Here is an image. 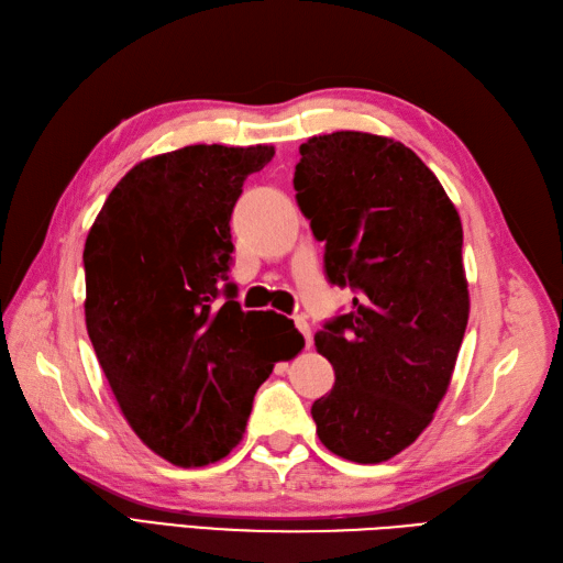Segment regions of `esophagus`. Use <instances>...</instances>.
Returning <instances> with one entry per match:
<instances>
[{"instance_id":"1","label":"esophagus","mask_w":563,"mask_h":563,"mask_svg":"<svg viewBox=\"0 0 563 563\" xmlns=\"http://www.w3.org/2000/svg\"><path fill=\"white\" fill-rule=\"evenodd\" d=\"M295 325H297V330L301 335H305V342H307V347H311V328H309V323H307V319L305 316H297L295 319Z\"/></svg>"}]
</instances>
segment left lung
Wrapping results in <instances>:
<instances>
[{
    "mask_svg": "<svg viewBox=\"0 0 563 563\" xmlns=\"http://www.w3.org/2000/svg\"><path fill=\"white\" fill-rule=\"evenodd\" d=\"M295 190L325 276L352 311L316 333L335 385L311 416L330 452L380 464L430 426L468 323L464 230L444 187L393 137L340 131L299 147Z\"/></svg>",
    "mask_w": 563,
    "mask_h": 563,
    "instance_id": "left-lung-1",
    "label": "left lung"
}]
</instances>
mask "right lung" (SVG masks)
<instances>
[{"label": "right lung", "instance_id": "add662e5", "mask_svg": "<svg viewBox=\"0 0 563 563\" xmlns=\"http://www.w3.org/2000/svg\"><path fill=\"white\" fill-rule=\"evenodd\" d=\"M273 147L190 144L144 158L85 240V323L135 435L176 466H207L242 440L273 366L305 338L276 311H242L230 213Z\"/></svg>", "mask_w": 563, "mask_h": 563}]
</instances>
